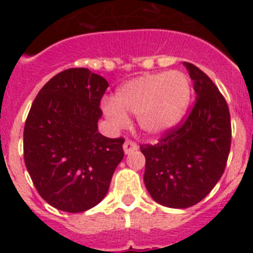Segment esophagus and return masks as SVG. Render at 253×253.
<instances>
[{
	"label": "esophagus",
	"instance_id": "esophagus-1",
	"mask_svg": "<svg viewBox=\"0 0 253 253\" xmlns=\"http://www.w3.org/2000/svg\"><path fill=\"white\" fill-rule=\"evenodd\" d=\"M123 148H124L125 154H129L134 151H138V144L133 140H125Z\"/></svg>",
	"mask_w": 253,
	"mask_h": 253
}]
</instances>
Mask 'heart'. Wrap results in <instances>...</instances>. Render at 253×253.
Listing matches in <instances>:
<instances>
[{
  "label": "heart",
  "instance_id": "obj_1",
  "mask_svg": "<svg viewBox=\"0 0 253 253\" xmlns=\"http://www.w3.org/2000/svg\"><path fill=\"white\" fill-rule=\"evenodd\" d=\"M191 96L189 77L180 71L140 76L118 88L114 100H106L102 110L109 122L123 128L126 113L137 114L139 128L148 135H161L180 123Z\"/></svg>",
  "mask_w": 253,
  "mask_h": 253
}]
</instances>
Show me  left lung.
<instances>
[{
	"instance_id": "left-lung-1",
	"label": "left lung",
	"mask_w": 253,
	"mask_h": 253,
	"mask_svg": "<svg viewBox=\"0 0 253 253\" xmlns=\"http://www.w3.org/2000/svg\"><path fill=\"white\" fill-rule=\"evenodd\" d=\"M195 104L186 120L157 144H142L144 184L158 204L185 209L202 202L222 177L231 151V114L225 99L202 69L185 62Z\"/></svg>"
}]
</instances>
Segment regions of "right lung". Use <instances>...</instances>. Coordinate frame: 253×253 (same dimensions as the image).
Wrapping results in <instances>:
<instances>
[{"label":"right lung","instance_id":"right-lung-1","mask_svg":"<svg viewBox=\"0 0 253 253\" xmlns=\"http://www.w3.org/2000/svg\"><path fill=\"white\" fill-rule=\"evenodd\" d=\"M107 87L90 69L69 68L49 80L31 105L24 160L39 195L55 209L80 213L99 204L124 157V138L97 130Z\"/></svg>","mask_w":253,"mask_h":253}]
</instances>
